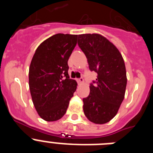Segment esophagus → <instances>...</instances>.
I'll return each instance as SVG.
<instances>
[{
	"label": "esophagus",
	"mask_w": 153,
	"mask_h": 153,
	"mask_svg": "<svg viewBox=\"0 0 153 153\" xmlns=\"http://www.w3.org/2000/svg\"><path fill=\"white\" fill-rule=\"evenodd\" d=\"M76 81H77V83H79V84H81V83H83V78H79V79H76Z\"/></svg>",
	"instance_id": "1"
}]
</instances>
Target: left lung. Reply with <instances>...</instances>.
<instances>
[{
    "mask_svg": "<svg viewBox=\"0 0 153 153\" xmlns=\"http://www.w3.org/2000/svg\"><path fill=\"white\" fill-rule=\"evenodd\" d=\"M78 45L91 71L97 73L90 95L83 100V112L90 122L104 124L117 114L123 101L127 78L125 63L117 47L99 33L78 35Z\"/></svg>",
    "mask_w": 153,
    "mask_h": 153,
    "instance_id": "1",
    "label": "left lung"
}]
</instances>
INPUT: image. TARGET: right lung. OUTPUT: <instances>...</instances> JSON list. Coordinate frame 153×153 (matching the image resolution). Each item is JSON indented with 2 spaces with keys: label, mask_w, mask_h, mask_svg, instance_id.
Listing matches in <instances>:
<instances>
[{
  "label": "right lung",
  "mask_w": 153,
  "mask_h": 153,
  "mask_svg": "<svg viewBox=\"0 0 153 153\" xmlns=\"http://www.w3.org/2000/svg\"><path fill=\"white\" fill-rule=\"evenodd\" d=\"M77 35L57 33L36 48L29 68V87L33 106L47 122L60 120L68 108L77 83L70 79L69 57Z\"/></svg>",
  "instance_id": "1"
}]
</instances>
